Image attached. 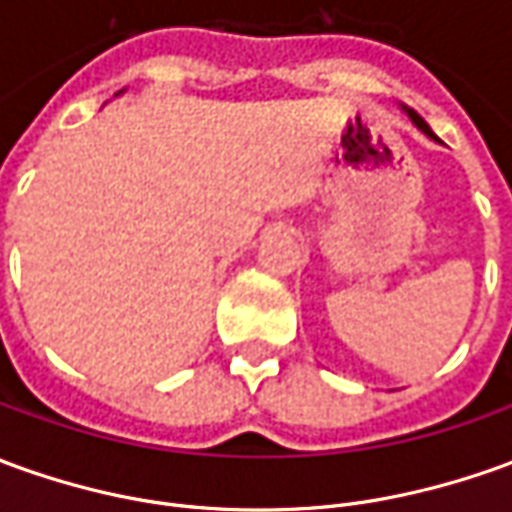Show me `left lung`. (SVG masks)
I'll return each instance as SVG.
<instances>
[{
  "instance_id": "1",
  "label": "left lung",
  "mask_w": 512,
  "mask_h": 512,
  "mask_svg": "<svg viewBox=\"0 0 512 512\" xmlns=\"http://www.w3.org/2000/svg\"><path fill=\"white\" fill-rule=\"evenodd\" d=\"M407 114H410V119H412V122H415V128L424 130V133H426V136H429V139H438V136L432 133V128H429V125H426L424 119H421V116L415 114V111H410V108H407Z\"/></svg>"
}]
</instances>
